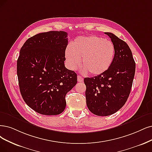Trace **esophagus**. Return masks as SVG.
I'll return each mask as SVG.
<instances>
[{
    "label": "esophagus",
    "mask_w": 152,
    "mask_h": 152,
    "mask_svg": "<svg viewBox=\"0 0 152 152\" xmlns=\"http://www.w3.org/2000/svg\"><path fill=\"white\" fill-rule=\"evenodd\" d=\"M77 81L78 82H83V78L80 76H77Z\"/></svg>",
    "instance_id": "34e87169"
}]
</instances>
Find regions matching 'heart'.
I'll return each instance as SVG.
<instances>
[{"mask_svg": "<svg viewBox=\"0 0 152 152\" xmlns=\"http://www.w3.org/2000/svg\"><path fill=\"white\" fill-rule=\"evenodd\" d=\"M115 47L111 41L96 36H81L67 48L66 61L69 68L74 70L79 66L81 59L82 70L98 76L107 71L113 63Z\"/></svg>", "mask_w": 152, "mask_h": 152, "instance_id": "obj_1", "label": "heart"}]
</instances>
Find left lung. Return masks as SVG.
I'll list each match as a JSON object with an SVG mask.
<instances>
[{"mask_svg": "<svg viewBox=\"0 0 152 152\" xmlns=\"http://www.w3.org/2000/svg\"><path fill=\"white\" fill-rule=\"evenodd\" d=\"M104 34L114 45L113 63L103 74L84 79L88 108L102 116L115 113L125 104L135 72V62L128 45L113 33Z\"/></svg>", "mask_w": 152, "mask_h": 152, "instance_id": "left-lung-1", "label": "left lung"}]
</instances>
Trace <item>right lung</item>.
I'll return each instance as SVG.
<instances>
[{
  "label": "right lung",
  "mask_w": 152,
  "mask_h": 152,
  "mask_svg": "<svg viewBox=\"0 0 152 152\" xmlns=\"http://www.w3.org/2000/svg\"><path fill=\"white\" fill-rule=\"evenodd\" d=\"M64 31H49L29 38L20 50L17 73L26 103L37 113L57 115L65 96L77 83L76 73L64 66L68 43Z\"/></svg>",
  "instance_id": "obj_1"
}]
</instances>
